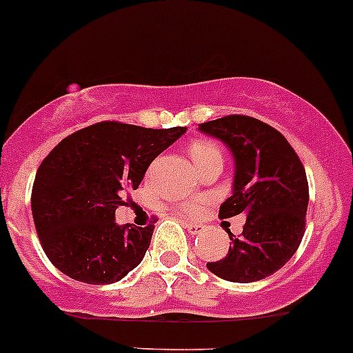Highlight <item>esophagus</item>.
Listing matches in <instances>:
<instances>
[{
    "mask_svg": "<svg viewBox=\"0 0 353 353\" xmlns=\"http://www.w3.org/2000/svg\"><path fill=\"white\" fill-rule=\"evenodd\" d=\"M184 226H185V230L189 231V234H199L201 231H203V226H201V224H194V223H184Z\"/></svg>",
    "mask_w": 353,
    "mask_h": 353,
    "instance_id": "esophagus-1",
    "label": "esophagus"
}]
</instances>
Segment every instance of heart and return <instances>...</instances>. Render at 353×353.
Segmentation results:
<instances>
[{"label": "heart", "mask_w": 353, "mask_h": 353, "mask_svg": "<svg viewBox=\"0 0 353 353\" xmlns=\"http://www.w3.org/2000/svg\"><path fill=\"white\" fill-rule=\"evenodd\" d=\"M189 154H191V159L194 161V164H199V162L206 161L208 157L221 156L219 147L216 145L214 142L206 141V139H197V141L192 142L191 147H189ZM179 209L184 216L194 218V216L199 214L201 204L197 203V201H185Z\"/></svg>", "instance_id": "1"}]
</instances>
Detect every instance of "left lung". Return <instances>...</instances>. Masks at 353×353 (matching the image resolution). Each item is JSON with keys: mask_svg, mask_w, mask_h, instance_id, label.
Masks as SVG:
<instances>
[{"mask_svg": "<svg viewBox=\"0 0 353 353\" xmlns=\"http://www.w3.org/2000/svg\"><path fill=\"white\" fill-rule=\"evenodd\" d=\"M199 130L219 139L234 157L233 194L219 208V218L245 214L239 238L230 234V250L208 270L223 280L251 283L286 265L305 233L308 183L300 157L276 129L248 117L199 123Z\"/></svg>", "mask_w": 353, "mask_h": 353, "instance_id": "8db88e82", "label": "left lung"}]
</instances>
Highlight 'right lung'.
Returning <instances> with one entry per match:
<instances>
[{
	"instance_id": "obj_1",
	"label": "right lung",
	"mask_w": 353,
	"mask_h": 353,
	"mask_svg": "<svg viewBox=\"0 0 353 353\" xmlns=\"http://www.w3.org/2000/svg\"><path fill=\"white\" fill-rule=\"evenodd\" d=\"M184 132L185 127L99 122L65 137L43 159L32 212L53 266L77 281L110 285L142 261L156 221L145 228L117 224L115 209L139 188L150 162Z\"/></svg>"
}]
</instances>
